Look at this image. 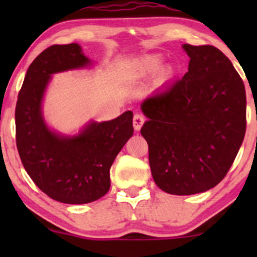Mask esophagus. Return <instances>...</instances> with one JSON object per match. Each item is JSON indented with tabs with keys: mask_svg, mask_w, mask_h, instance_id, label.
Returning <instances> with one entry per match:
<instances>
[{
	"mask_svg": "<svg viewBox=\"0 0 257 257\" xmlns=\"http://www.w3.org/2000/svg\"><path fill=\"white\" fill-rule=\"evenodd\" d=\"M144 122H145V117L140 113H135L134 118H133V125H134L135 131H140L141 126H143Z\"/></svg>",
	"mask_w": 257,
	"mask_h": 257,
	"instance_id": "esophagus-1",
	"label": "esophagus"
}]
</instances>
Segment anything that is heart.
Instances as JSON below:
<instances>
[{
  "label": "heart",
  "mask_w": 257,
  "mask_h": 257,
  "mask_svg": "<svg viewBox=\"0 0 257 257\" xmlns=\"http://www.w3.org/2000/svg\"><path fill=\"white\" fill-rule=\"evenodd\" d=\"M162 65V58L158 55H149L141 59L140 61L137 64L138 72L140 75H150V73L156 72L161 67ZM173 70L170 67H167L163 71L161 72V78L162 79H168L172 77Z\"/></svg>",
  "instance_id": "b5f03b06"
}]
</instances>
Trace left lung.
I'll return each instance as SVG.
<instances>
[{"instance_id": "left-lung-1", "label": "left lung", "mask_w": 257, "mask_h": 257, "mask_svg": "<svg viewBox=\"0 0 257 257\" xmlns=\"http://www.w3.org/2000/svg\"><path fill=\"white\" fill-rule=\"evenodd\" d=\"M184 77L147 96L141 135L156 185L176 196L205 192L226 176L246 129L240 76L213 46L184 44Z\"/></svg>"}]
</instances>
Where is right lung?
<instances>
[{"instance_id":"add662e5","label":"right lung","mask_w":257,"mask_h":257,"mask_svg":"<svg viewBox=\"0 0 257 257\" xmlns=\"http://www.w3.org/2000/svg\"><path fill=\"white\" fill-rule=\"evenodd\" d=\"M90 65L79 44H54L32 61L18 95L16 137L23 166L42 192L66 204H85L108 192L110 168L134 132L132 111L90 120L72 137L47 125L42 101L52 75Z\"/></svg>"}]
</instances>
